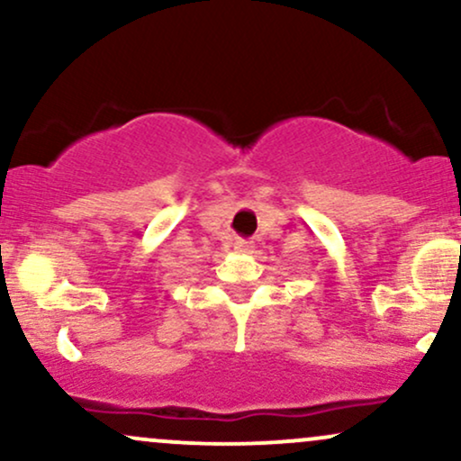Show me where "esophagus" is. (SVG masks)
<instances>
[{"label":"esophagus","mask_w":461,"mask_h":461,"mask_svg":"<svg viewBox=\"0 0 461 461\" xmlns=\"http://www.w3.org/2000/svg\"><path fill=\"white\" fill-rule=\"evenodd\" d=\"M234 249L236 251H249V249H251V240H236Z\"/></svg>","instance_id":"esophagus-1"}]
</instances>
